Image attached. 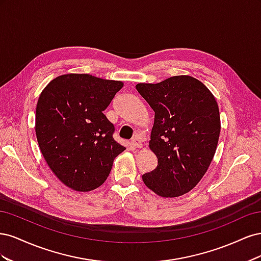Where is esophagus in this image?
Wrapping results in <instances>:
<instances>
[{
    "mask_svg": "<svg viewBox=\"0 0 261 261\" xmlns=\"http://www.w3.org/2000/svg\"><path fill=\"white\" fill-rule=\"evenodd\" d=\"M130 144H132L133 147H135V148H143V144H141V141L139 139H137V138L133 139L130 141Z\"/></svg>",
    "mask_w": 261,
    "mask_h": 261,
    "instance_id": "1",
    "label": "esophagus"
}]
</instances>
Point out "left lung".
<instances>
[{"instance_id": "1", "label": "left lung", "mask_w": 261, "mask_h": 261, "mask_svg": "<svg viewBox=\"0 0 261 261\" xmlns=\"http://www.w3.org/2000/svg\"><path fill=\"white\" fill-rule=\"evenodd\" d=\"M136 89L154 112L149 148L158 165L143 175L145 185L165 198L191 192L217 150L221 121L215 96L188 75L137 84Z\"/></svg>"}]
</instances>
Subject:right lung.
<instances>
[{
	"label": "right lung",
	"instance_id": "right-lung-1",
	"mask_svg": "<svg viewBox=\"0 0 261 261\" xmlns=\"http://www.w3.org/2000/svg\"><path fill=\"white\" fill-rule=\"evenodd\" d=\"M120 81L89 74H64L44 87L36 108V136L49 168L63 184L87 193L105 183L115 158L114 126L103 114Z\"/></svg>",
	"mask_w": 261,
	"mask_h": 261
}]
</instances>
